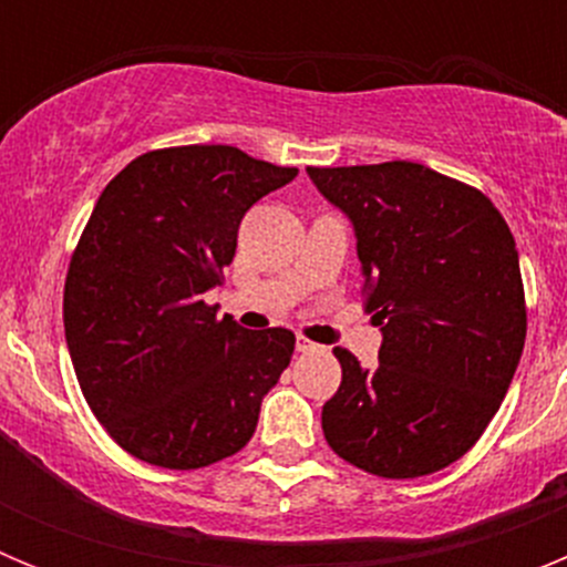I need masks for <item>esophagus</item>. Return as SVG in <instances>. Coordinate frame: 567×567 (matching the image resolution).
<instances>
[{"mask_svg":"<svg viewBox=\"0 0 567 567\" xmlns=\"http://www.w3.org/2000/svg\"><path fill=\"white\" fill-rule=\"evenodd\" d=\"M295 349H298V352H315V349H318V346H315L312 340L300 338V334H298V340H295Z\"/></svg>","mask_w":567,"mask_h":567,"instance_id":"obj_1","label":"esophagus"}]
</instances>
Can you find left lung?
<instances>
[{"mask_svg": "<svg viewBox=\"0 0 567 567\" xmlns=\"http://www.w3.org/2000/svg\"><path fill=\"white\" fill-rule=\"evenodd\" d=\"M349 215L378 365L334 349L343 380L320 423L332 452L385 480L463 457L497 414L525 346V289L488 195L414 162L307 167Z\"/></svg>", "mask_w": 567, "mask_h": 567, "instance_id": "8db88e82", "label": "left lung"}]
</instances>
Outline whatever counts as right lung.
Returning <instances> with one entry per match:
<instances>
[{
	"instance_id": "obj_1",
	"label": "right lung",
	"mask_w": 567,
	"mask_h": 567,
	"mask_svg": "<svg viewBox=\"0 0 567 567\" xmlns=\"http://www.w3.org/2000/svg\"><path fill=\"white\" fill-rule=\"evenodd\" d=\"M295 175L187 144L138 155L99 195L64 280V338L84 400L133 457L204 468L255 434L295 334L215 318L204 292L233 264L244 213Z\"/></svg>"
}]
</instances>
